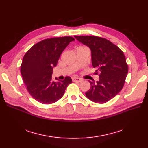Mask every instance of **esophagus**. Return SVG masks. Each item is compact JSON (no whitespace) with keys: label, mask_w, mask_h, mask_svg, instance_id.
Listing matches in <instances>:
<instances>
[{"label":"esophagus","mask_w":148,"mask_h":148,"mask_svg":"<svg viewBox=\"0 0 148 148\" xmlns=\"http://www.w3.org/2000/svg\"><path fill=\"white\" fill-rule=\"evenodd\" d=\"M72 81L73 82H79V83H80V82H82L83 80L82 79H80V78H76V77H75V78H72Z\"/></svg>","instance_id":"obj_1"}]
</instances>
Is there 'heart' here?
<instances>
[{
    "instance_id": "1",
    "label": "heart",
    "mask_w": 148,
    "mask_h": 148,
    "mask_svg": "<svg viewBox=\"0 0 148 148\" xmlns=\"http://www.w3.org/2000/svg\"><path fill=\"white\" fill-rule=\"evenodd\" d=\"M82 47V46H80V47Z\"/></svg>"
}]
</instances>
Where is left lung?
I'll list each match as a JSON object with an SVG mask.
<instances>
[{"label":"left lung","instance_id":"1","mask_svg":"<svg viewBox=\"0 0 148 148\" xmlns=\"http://www.w3.org/2000/svg\"><path fill=\"white\" fill-rule=\"evenodd\" d=\"M91 49L92 65L100 72L99 81H89L91 88L85 93L91 101L102 104L122 90L128 71L123 52L109 40L95 36H75Z\"/></svg>","mask_w":148,"mask_h":148}]
</instances>
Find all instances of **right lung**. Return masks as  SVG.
Here are the masks:
<instances>
[{
	"label": "right lung",
	"mask_w": 148,
	"mask_h": 148,
	"mask_svg": "<svg viewBox=\"0 0 148 148\" xmlns=\"http://www.w3.org/2000/svg\"><path fill=\"white\" fill-rule=\"evenodd\" d=\"M75 39L70 36L52 38L36 43L26 52L21 65V73L27 90L35 100L44 104L59 101L72 82L52 79L53 67L57 65L62 52Z\"/></svg>",
	"instance_id": "1"
}]
</instances>
